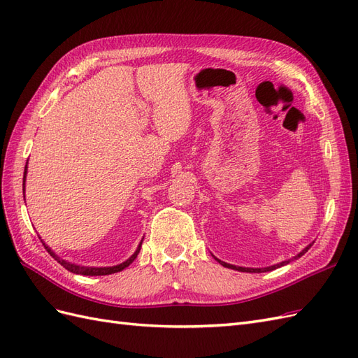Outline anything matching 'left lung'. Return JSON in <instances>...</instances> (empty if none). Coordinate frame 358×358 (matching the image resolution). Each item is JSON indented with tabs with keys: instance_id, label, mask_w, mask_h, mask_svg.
<instances>
[{
	"instance_id": "left-lung-1",
	"label": "left lung",
	"mask_w": 358,
	"mask_h": 358,
	"mask_svg": "<svg viewBox=\"0 0 358 358\" xmlns=\"http://www.w3.org/2000/svg\"><path fill=\"white\" fill-rule=\"evenodd\" d=\"M312 246V243L310 245H308L305 249H301V251L294 257L296 259L297 258H300L303 254H306L308 252V249ZM216 262H218L221 266H224V267H229V268H233V270H239V272H248V273H264V272H270V270H275V268H278V267H280V266H285V264H288L289 262H292V258H289V259H285V262H280V263H278V264H273V266H268V267H257V268H254V267H241V266H234V264H229V263H225V262H221V259H218L216 258L215 255H212Z\"/></svg>"
}]
</instances>
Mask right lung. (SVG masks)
Here are the masks:
<instances>
[{
    "mask_svg": "<svg viewBox=\"0 0 358 358\" xmlns=\"http://www.w3.org/2000/svg\"><path fill=\"white\" fill-rule=\"evenodd\" d=\"M28 164V162H27ZM28 170V167L25 166V171H24V191H25V180H27V171ZM25 197V196H24ZM43 242V241H41ZM143 242V241H142ZM142 242L138 243V246H137V249H136V252L129 257L128 259H125L124 263H121V264H116V266H112V267H88V266H79V264H73V263H69V262H66V259H62L61 257H58L55 252L52 251V249L49 248V246H46V243H43L45 245V248H46V251L57 259V262L62 266V267H66L69 272H71V273H76V275H85V276H101V275H112V273H116V272H121V270H124L125 267H128L129 264H131L134 259L137 258V255H138V252H140V248H142Z\"/></svg>",
    "mask_w": 358,
    "mask_h": 358,
    "instance_id": "add662e5",
    "label": "right lung"
}]
</instances>
